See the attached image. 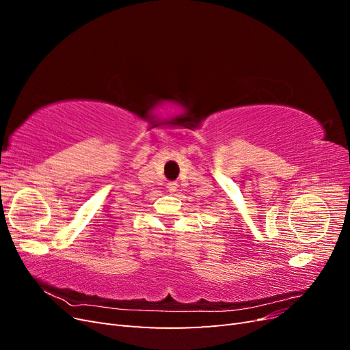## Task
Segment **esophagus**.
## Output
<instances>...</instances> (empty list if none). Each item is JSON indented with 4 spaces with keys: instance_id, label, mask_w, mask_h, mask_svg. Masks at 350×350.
Instances as JSON below:
<instances>
[{
    "instance_id": "obj_1",
    "label": "esophagus",
    "mask_w": 350,
    "mask_h": 350,
    "mask_svg": "<svg viewBox=\"0 0 350 350\" xmlns=\"http://www.w3.org/2000/svg\"><path fill=\"white\" fill-rule=\"evenodd\" d=\"M166 188H167V191H169V193H175V191H176V189H178V183H175V181H171V183H167Z\"/></svg>"
}]
</instances>
